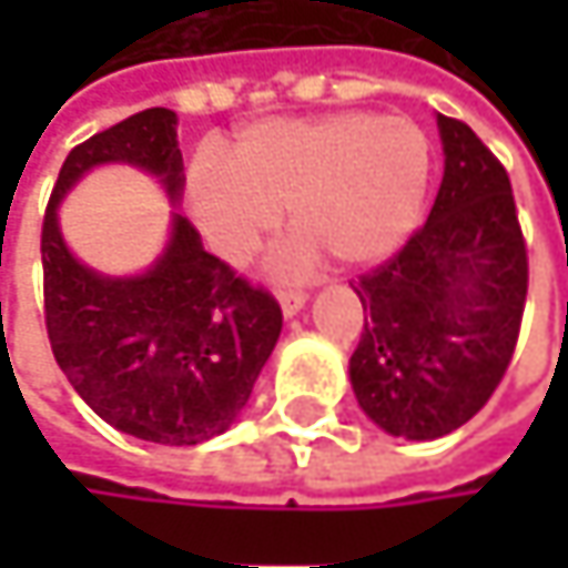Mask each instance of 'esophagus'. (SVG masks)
<instances>
[{
    "label": "esophagus",
    "mask_w": 568,
    "mask_h": 568,
    "mask_svg": "<svg viewBox=\"0 0 568 568\" xmlns=\"http://www.w3.org/2000/svg\"><path fill=\"white\" fill-rule=\"evenodd\" d=\"M305 302H308V295H305L302 288H283V292H280V305H283L285 318H292L295 312H302Z\"/></svg>",
    "instance_id": "1"
}]
</instances>
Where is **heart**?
I'll return each instance as SVG.
<instances>
[{"instance_id":"obj_1","label":"heart","mask_w":568,"mask_h":568,"mask_svg":"<svg viewBox=\"0 0 568 568\" xmlns=\"http://www.w3.org/2000/svg\"><path fill=\"white\" fill-rule=\"evenodd\" d=\"M427 180L430 141L417 121L335 111L243 128L233 164L200 151L186 173V203L206 243L233 266L276 233L288 210L298 236L280 270L305 273L322 250L348 266L388 260L420 220Z\"/></svg>"}]
</instances>
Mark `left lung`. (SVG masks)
<instances>
[{
	"label": "left lung",
	"mask_w": 568,
	"mask_h": 568,
	"mask_svg": "<svg viewBox=\"0 0 568 568\" xmlns=\"http://www.w3.org/2000/svg\"><path fill=\"white\" fill-rule=\"evenodd\" d=\"M444 180L427 223L365 273L362 342L348 362L362 410L388 434L434 440L497 392L526 305V243L510 176L457 118L437 114Z\"/></svg>",
	"instance_id": "left-lung-1"
}]
</instances>
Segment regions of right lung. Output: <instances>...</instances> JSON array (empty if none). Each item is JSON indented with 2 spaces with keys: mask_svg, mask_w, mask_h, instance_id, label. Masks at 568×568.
Listing matches in <instances>:
<instances>
[{
  "mask_svg": "<svg viewBox=\"0 0 568 568\" xmlns=\"http://www.w3.org/2000/svg\"><path fill=\"white\" fill-rule=\"evenodd\" d=\"M101 164H131L161 176L171 203L183 190L176 114L148 108L78 144L61 171L42 223L45 328L58 368L111 427L190 447L236 420L270 362L283 308L210 256L193 223L171 220V240L141 276H101L61 240L58 203Z\"/></svg>",
  "mask_w": 568,
  "mask_h": 568,
  "instance_id": "obj_1",
  "label": "right lung"
}]
</instances>
